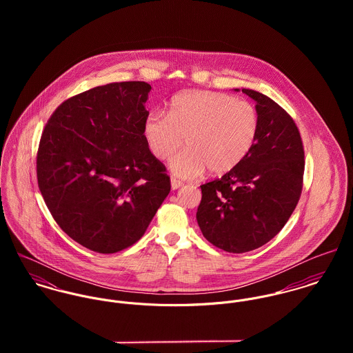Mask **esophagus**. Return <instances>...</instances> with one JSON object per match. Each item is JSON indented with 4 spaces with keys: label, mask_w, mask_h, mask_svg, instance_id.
Segmentation results:
<instances>
[{
    "label": "esophagus",
    "mask_w": 353,
    "mask_h": 353,
    "mask_svg": "<svg viewBox=\"0 0 353 353\" xmlns=\"http://www.w3.org/2000/svg\"><path fill=\"white\" fill-rule=\"evenodd\" d=\"M183 186V182L182 181H179V179H176V178H172L171 179V188H172V190H176V189H179V188H182Z\"/></svg>",
    "instance_id": "1"
}]
</instances>
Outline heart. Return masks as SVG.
Here are the masks:
<instances>
[{
	"mask_svg": "<svg viewBox=\"0 0 353 353\" xmlns=\"http://www.w3.org/2000/svg\"><path fill=\"white\" fill-rule=\"evenodd\" d=\"M259 117L252 103L213 91H192L171 101L170 115L153 111L144 125L152 153L171 161L174 175L193 179L208 168L220 175L235 168L252 151Z\"/></svg>",
	"mask_w": 353,
	"mask_h": 353,
	"instance_id": "heart-1",
	"label": "heart"
}]
</instances>
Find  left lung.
<instances>
[{
	"label": "left lung",
	"instance_id": "8db88e82",
	"mask_svg": "<svg viewBox=\"0 0 353 353\" xmlns=\"http://www.w3.org/2000/svg\"><path fill=\"white\" fill-rule=\"evenodd\" d=\"M242 92L255 101L256 140L235 168L202 185L197 209L206 241L236 254L263 246L281 231L301 199L304 174L302 137L292 117L261 92Z\"/></svg>",
	"mask_w": 353,
	"mask_h": 353
}]
</instances>
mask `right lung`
I'll use <instances>...</instances> for the list:
<instances>
[{
    "mask_svg": "<svg viewBox=\"0 0 353 353\" xmlns=\"http://www.w3.org/2000/svg\"><path fill=\"white\" fill-rule=\"evenodd\" d=\"M151 90L145 81L95 87L61 103L43 129L39 190L61 230L92 252L134 245L171 190L144 136Z\"/></svg>",
    "mask_w": 353,
    "mask_h": 353,
    "instance_id": "1",
    "label": "right lung"
}]
</instances>
